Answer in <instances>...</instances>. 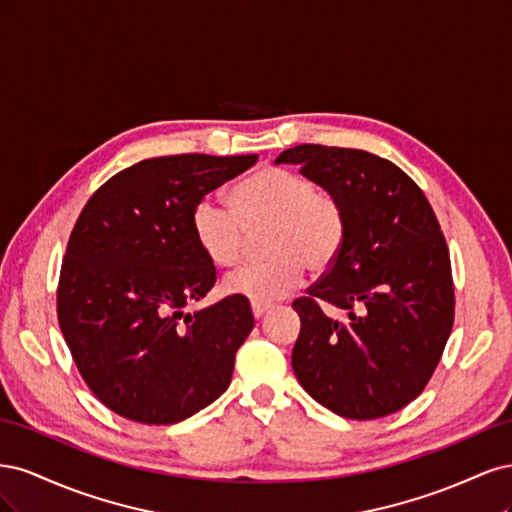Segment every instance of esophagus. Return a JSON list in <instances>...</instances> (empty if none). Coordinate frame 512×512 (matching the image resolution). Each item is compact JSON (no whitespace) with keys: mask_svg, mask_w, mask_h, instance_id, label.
<instances>
[{"mask_svg":"<svg viewBox=\"0 0 512 512\" xmlns=\"http://www.w3.org/2000/svg\"><path fill=\"white\" fill-rule=\"evenodd\" d=\"M269 309H271L269 305H256V303H252V314H254L256 320H260L262 316H265V314L269 312Z\"/></svg>","mask_w":512,"mask_h":512,"instance_id":"obj_1","label":"esophagus"}]
</instances>
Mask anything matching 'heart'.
I'll list each match as a JSON object with an SVG mask.
<instances>
[{"mask_svg": "<svg viewBox=\"0 0 512 512\" xmlns=\"http://www.w3.org/2000/svg\"><path fill=\"white\" fill-rule=\"evenodd\" d=\"M232 212L209 198L192 209V232L203 254L222 269L237 267L250 237L267 235V265L243 269L226 280V292L256 305L290 297L303 269L327 273L342 254L346 207L335 192L288 168L267 166L230 190Z\"/></svg>", "mask_w": 512, "mask_h": 512, "instance_id": "obj_1", "label": "heart"}]
</instances>
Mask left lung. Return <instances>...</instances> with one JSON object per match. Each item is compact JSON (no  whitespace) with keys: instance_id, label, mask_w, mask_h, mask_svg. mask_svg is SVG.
I'll list each match as a JSON object with an SVG mask.
<instances>
[{"instance_id":"1","label":"left lung","mask_w":512,"mask_h":512,"mask_svg":"<svg viewBox=\"0 0 512 512\" xmlns=\"http://www.w3.org/2000/svg\"><path fill=\"white\" fill-rule=\"evenodd\" d=\"M297 164L346 207L342 254L307 297L294 299L301 333L292 369L331 412L371 421L408 406L436 371L455 320L446 239L423 190L393 162L361 149L299 145ZM346 308L348 323L321 312Z\"/></svg>"}]
</instances>
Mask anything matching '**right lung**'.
Returning a JSON list of instances; mask_svg holds the SVG:
<instances>
[{
	"label": "right lung",
	"mask_w": 512,
	"mask_h": 512,
	"mask_svg": "<svg viewBox=\"0 0 512 512\" xmlns=\"http://www.w3.org/2000/svg\"><path fill=\"white\" fill-rule=\"evenodd\" d=\"M256 160V153L143 160L100 185L76 220L57 318L91 393L119 416L173 425L228 389L254 316L235 294L183 312L215 284L192 209Z\"/></svg>",
	"instance_id": "right-lung-1"
}]
</instances>
